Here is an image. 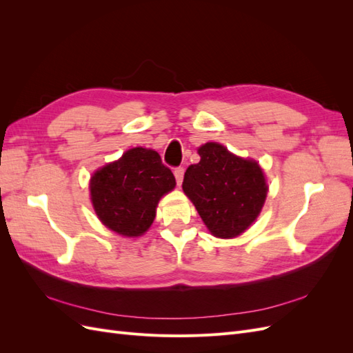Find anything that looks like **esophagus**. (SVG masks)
<instances>
[{
    "label": "esophagus",
    "instance_id": "1",
    "mask_svg": "<svg viewBox=\"0 0 353 353\" xmlns=\"http://www.w3.org/2000/svg\"><path fill=\"white\" fill-rule=\"evenodd\" d=\"M174 175H175V178H176V183H178V185L183 183V178H184V168H175L174 169Z\"/></svg>",
    "mask_w": 353,
    "mask_h": 353
}]
</instances>
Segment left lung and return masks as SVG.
Returning a JSON list of instances; mask_svg holds the SVG:
<instances>
[{
	"label": "left lung",
	"instance_id": "8db88e82",
	"mask_svg": "<svg viewBox=\"0 0 353 353\" xmlns=\"http://www.w3.org/2000/svg\"><path fill=\"white\" fill-rule=\"evenodd\" d=\"M200 162L185 170L183 190L213 236L237 237L258 218L268 187L254 160L231 154L218 143L199 148Z\"/></svg>",
	"mask_w": 353,
	"mask_h": 353
}]
</instances>
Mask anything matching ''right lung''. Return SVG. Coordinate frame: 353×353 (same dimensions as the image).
I'll return each mask as SVG.
<instances>
[{"label":"right lung","mask_w":353,"mask_h":353,"mask_svg":"<svg viewBox=\"0 0 353 353\" xmlns=\"http://www.w3.org/2000/svg\"><path fill=\"white\" fill-rule=\"evenodd\" d=\"M175 187V176L159 153L135 147L91 178L95 213L105 227L125 237L144 234L156 218L157 203Z\"/></svg>","instance_id":"right-lung-1"}]
</instances>
